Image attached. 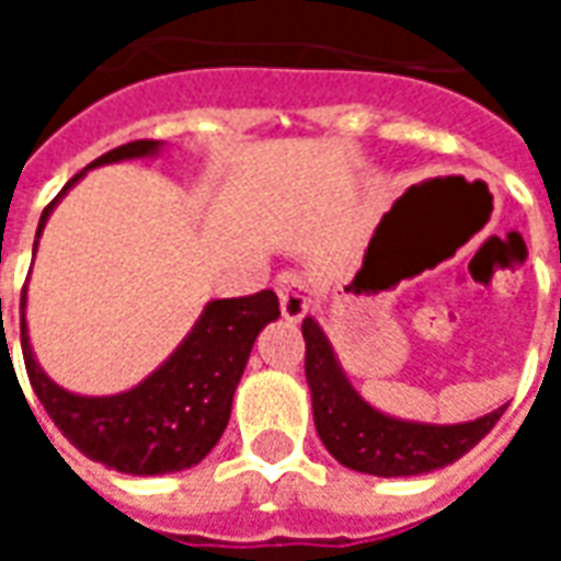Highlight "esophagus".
Listing matches in <instances>:
<instances>
[{"instance_id":"34e87169","label":"esophagus","mask_w":561,"mask_h":561,"mask_svg":"<svg viewBox=\"0 0 561 561\" xmlns=\"http://www.w3.org/2000/svg\"><path fill=\"white\" fill-rule=\"evenodd\" d=\"M273 288L279 294V309L288 321H300L309 312V306H312V288H309V279H306L304 273L285 270V273L276 276Z\"/></svg>"}]
</instances>
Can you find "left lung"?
<instances>
[{
  "mask_svg": "<svg viewBox=\"0 0 561 561\" xmlns=\"http://www.w3.org/2000/svg\"><path fill=\"white\" fill-rule=\"evenodd\" d=\"M306 381L312 390V414L321 442L342 466L378 478H409L450 466L469 454L502 417L505 405L478 421L435 426V423L397 421L376 412L352 388L324 330L304 318Z\"/></svg>",
  "mask_w": 561,
  "mask_h": 561,
  "instance_id": "8db88e82",
  "label": "left lung"
}]
</instances>
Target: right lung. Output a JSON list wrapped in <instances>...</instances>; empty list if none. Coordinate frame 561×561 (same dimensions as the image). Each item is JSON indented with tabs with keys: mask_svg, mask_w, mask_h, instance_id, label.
Returning <instances> with one entry per match:
<instances>
[{
	"mask_svg": "<svg viewBox=\"0 0 561 561\" xmlns=\"http://www.w3.org/2000/svg\"><path fill=\"white\" fill-rule=\"evenodd\" d=\"M159 147V140H131L104 152L90 168L123 159H144ZM87 171L71 176L66 188L44 207L35 245L56 201ZM23 309L26 285L20 294V345L26 376L44 412L50 414L59 433L80 454L126 474L183 471L207 457L228 426L233 390L240 385L257 333L279 318V300L273 291L213 300L201 312L183 345L152 376L144 378L138 388L116 397H78L54 385L42 373V366L35 364Z\"/></svg>",
	"mask_w": 561,
	"mask_h": 561,
	"instance_id": "right-lung-1",
	"label": "right lung"
}]
</instances>
